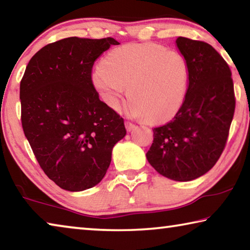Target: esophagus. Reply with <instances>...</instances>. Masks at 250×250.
<instances>
[{
	"instance_id": "34e87169",
	"label": "esophagus",
	"mask_w": 250,
	"mask_h": 250,
	"mask_svg": "<svg viewBox=\"0 0 250 250\" xmlns=\"http://www.w3.org/2000/svg\"><path fill=\"white\" fill-rule=\"evenodd\" d=\"M125 125L126 131H131L135 126V125H133L132 122H130V121H125Z\"/></svg>"
}]
</instances>
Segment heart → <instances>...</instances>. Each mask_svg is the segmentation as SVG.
Listing matches in <instances>:
<instances>
[{"instance_id": "b5f03b06", "label": "heart", "mask_w": 250, "mask_h": 250, "mask_svg": "<svg viewBox=\"0 0 250 250\" xmlns=\"http://www.w3.org/2000/svg\"><path fill=\"white\" fill-rule=\"evenodd\" d=\"M188 78V61L180 52L142 43L113 49L96 70L94 83L104 104L116 111L128 88L129 115L159 122L179 111Z\"/></svg>"}]
</instances>
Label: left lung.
Instances as JSON below:
<instances>
[{
  "label": "left lung",
  "instance_id": "obj_1",
  "mask_svg": "<svg viewBox=\"0 0 250 250\" xmlns=\"http://www.w3.org/2000/svg\"><path fill=\"white\" fill-rule=\"evenodd\" d=\"M189 68L184 103L167 124L153 128L149 163L167 179L204 175L221 158L234 118L236 98L229 66L209 44L177 37Z\"/></svg>",
  "mask_w": 250,
  "mask_h": 250
}]
</instances>
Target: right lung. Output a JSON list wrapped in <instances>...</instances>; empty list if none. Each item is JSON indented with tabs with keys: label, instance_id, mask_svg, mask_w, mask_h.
Listing matches in <instances>:
<instances>
[{
	"label": "right lung",
	"instance_id": "right-lung-1",
	"mask_svg": "<svg viewBox=\"0 0 250 250\" xmlns=\"http://www.w3.org/2000/svg\"><path fill=\"white\" fill-rule=\"evenodd\" d=\"M111 45L67 37L44 46L31 58L20 84L23 131L42 170L70 192L104 179L111 152L126 131L115 110L99 99L91 70Z\"/></svg>",
	"mask_w": 250,
	"mask_h": 250
}]
</instances>
